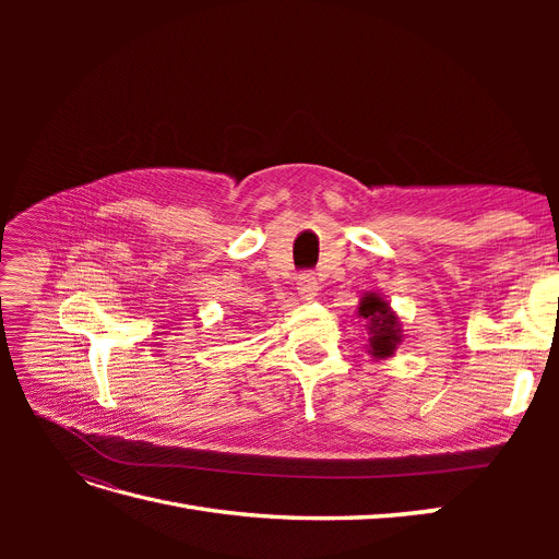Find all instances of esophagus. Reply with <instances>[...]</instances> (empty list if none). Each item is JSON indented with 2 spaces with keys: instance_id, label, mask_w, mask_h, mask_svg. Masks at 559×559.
<instances>
[{
  "instance_id": "34e87169",
  "label": "esophagus",
  "mask_w": 559,
  "mask_h": 559,
  "mask_svg": "<svg viewBox=\"0 0 559 559\" xmlns=\"http://www.w3.org/2000/svg\"><path fill=\"white\" fill-rule=\"evenodd\" d=\"M298 286V294H300V298L302 300H312L314 296H317V292H319V286H317V277L312 275V273H302L300 277H298V282H296Z\"/></svg>"
}]
</instances>
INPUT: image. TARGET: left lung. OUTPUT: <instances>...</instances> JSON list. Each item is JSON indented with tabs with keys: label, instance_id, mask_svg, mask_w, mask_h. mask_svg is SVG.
Listing matches in <instances>:
<instances>
[{
	"label": "left lung",
	"instance_id": "obj_1",
	"mask_svg": "<svg viewBox=\"0 0 559 559\" xmlns=\"http://www.w3.org/2000/svg\"><path fill=\"white\" fill-rule=\"evenodd\" d=\"M357 314L366 319V331H368L366 349L370 357L373 359L394 357V352L403 341V331L392 306H389L380 294H364Z\"/></svg>",
	"mask_w": 559,
	"mask_h": 559
}]
</instances>
